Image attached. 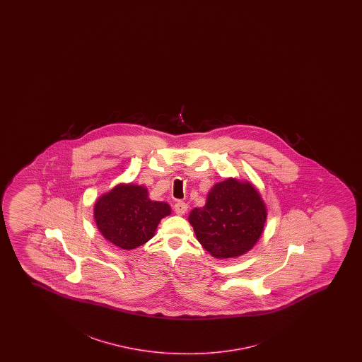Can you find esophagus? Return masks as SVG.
Wrapping results in <instances>:
<instances>
[{
	"mask_svg": "<svg viewBox=\"0 0 362 362\" xmlns=\"http://www.w3.org/2000/svg\"><path fill=\"white\" fill-rule=\"evenodd\" d=\"M188 210V205L184 203V202H178V203L174 205V211L178 214V215H184Z\"/></svg>",
	"mask_w": 362,
	"mask_h": 362,
	"instance_id": "obj_1",
	"label": "esophagus"
}]
</instances>
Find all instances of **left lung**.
<instances>
[{
  "instance_id": "obj_1",
  "label": "left lung",
  "mask_w": 362,
  "mask_h": 362,
  "mask_svg": "<svg viewBox=\"0 0 362 362\" xmlns=\"http://www.w3.org/2000/svg\"><path fill=\"white\" fill-rule=\"evenodd\" d=\"M267 209L250 182L228 178L215 184L206 204L189 215L195 236L215 258L243 256L261 238Z\"/></svg>"
}]
</instances>
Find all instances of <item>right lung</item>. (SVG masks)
<instances>
[{
    "instance_id": "add662e5",
    "label": "right lung",
    "mask_w": 362,
    "mask_h": 362,
    "mask_svg": "<svg viewBox=\"0 0 362 362\" xmlns=\"http://www.w3.org/2000/svg\"><path fill=\"white\" fill-rule=\"evenodd\" d=\"M170 214L164 202H152L147 189L136 184H119L101 195L94 206L100 233L122 250H134L153 238L162 218Z\"/></svg>"
}]
</instances>
